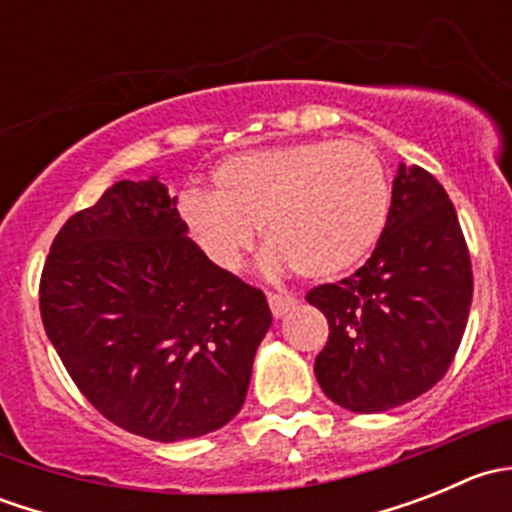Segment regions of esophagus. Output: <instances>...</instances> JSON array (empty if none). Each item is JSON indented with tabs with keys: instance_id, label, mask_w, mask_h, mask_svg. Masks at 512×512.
Here are the masks:
<instances>
[{
	"instance_id": "1",
	"label": "esophagus",
	"mask_w": 512,
	"mask_h": 512,
	"mask_svg": "<svg viewBox=\"0 0 512 512\" xmlns=\"http://www.w3.org/2000/svg\"><path fill=\"white\" fill-rule=\"evenodd\" d=\"M267 302H270V309H272V314H275V319H282L289 309L297 307V299L289 297V294L270 292L267 294Z\"/></svg>"
}]
</instances>
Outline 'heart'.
<instances>
[{"label": "heart", "instance_id": "1", "mask_svg": "<svg viewBox=\"0 0 512 512\" xmlns=\"http://www.w3.org/2000/svg\"><path fill=\"white\" fill-rule=\"evenodd\" d=\"M389 213L391 180L379 153L329 138L220 160L210 195L180 200L185 232L218 270H240L260 227L267 242L262 272L297 270L317 282L359 267L384 235Z\"/></svg>", "mask_w": 512, "mask_h": 512}]
</instances>
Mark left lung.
<instances>
[{
    "instance_id": "8db88e82",
    "label": "left lung",
    "mask_w": 512,
    "mask_h": 512,
    "mask_svg": "<svg viewBox=\"0 0 512 512\" xmlns=\"http://www.w3.org/2000/svg\"><path fill=\"white\" fill-rule=\"evenodd\" d=\"M473 272L443 185L399 163L384 235L364 267L307 302L329 322L314 359L324 394L354 414H381L441 381L466 332Z\"/></svg>"
}]
</instances>
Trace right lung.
Masks as SVG:
<instances>
[{
  "mask_svg": "<svg viewBox=\"0 0 512 512\" xmlns=\"http://www.w3.org/2000/svg\"><path fill=\"white\" fill-rule=\"evenodd\" d=\"M175 203L158 175L118 180L66 220L39 289L46 337L81 394L160 443L237 416L272 324L265 294L200 252Z\"/></svg>",
  "mask_w": 512,
  "mask_h": 512,
  "instance_id": "1",
  "label": "right lung"
}]
</instances>
